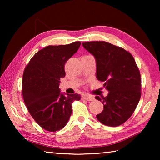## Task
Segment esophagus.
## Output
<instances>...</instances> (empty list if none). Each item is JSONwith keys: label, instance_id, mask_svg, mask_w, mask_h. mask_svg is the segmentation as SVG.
Returning <instances> with one entry per match:
<instances>
[{"label": "esophagus", "instance_id": "34e87169", "mask_svg": "<svg viewBox=\"0 0 160 160\" xmlns=\"http://www.w3.org/2000/svg\"><path fill=\"white\" fill-rule=\"evenodd\" d=\"M82 99H85V100H88V101H92L94 100V97L90 96V95H84L82 97Z\"/></svg>", "mask_w": 160, "mask_h": 160}]
</instances>
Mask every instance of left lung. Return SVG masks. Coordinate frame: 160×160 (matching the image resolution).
Masks as SVG:
<instances>
[{
  "label": "left lung",
  "instance_id": "obj_1",
  "mask_svg": "<svg viewBox=\"0 0 160 160\" xmlns=\"http://www.w3.org/2000/svg\"><path fill=\"white\" fill-rule=\"evenodd\" d=\"M82 46L95 58L97 80L105 82L109 91L107 97H95L104 105L97 120L108 126H120L131 117L141 97L140 73L135 59L123 48L104 41Z\"/></svg>",
  "mask_w": 160,
  "mask_h": 160
}]
</instances>
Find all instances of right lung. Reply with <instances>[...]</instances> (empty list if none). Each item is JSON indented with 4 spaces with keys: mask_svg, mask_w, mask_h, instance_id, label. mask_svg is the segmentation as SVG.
I'll return each instance as SVG.
<instances>
[{
    "mask_svg": "<svg viewBox=\"0 0 160 160\" xmlns=\"http://www.w3.org/2000/svg\"><path fill=\"white\" fill-rule=\"evenodd\" d=\"M80 44L48 46L34 54L24 70V102L34 121L47 131L63 128L72 113V103L81 98L78 94L64 95L59 89L61 78L66 75L65 64Z\"/></svg>",
    "mask_w": 160,
    "mask_h": 160,
    "instance_id": "obj_1",
    "label": "right lung"
}]
</instances>
